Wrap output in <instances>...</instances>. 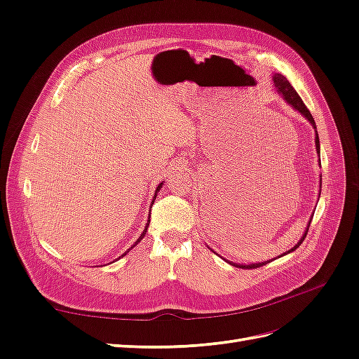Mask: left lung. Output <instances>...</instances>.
Segmentation results:
<instances>
[{
    "label": "left lung",
    "instance_id": "obj_1",
    "mask_svg": "<svg viewBox=\"0 0 359 359\" xmlns=\"http://www.w3.org/2000/svg\"><path fill=\"white\" fill-rule=\"evenodd\" d=\"M274 83H276V86H277V91L283 95V99L292 106V107H295V109L298 111V112H301L304 116H306L309 121L313 124V127L316 128V124H314V119H313V116H311V114H310V111L307 109V106L304 104V102H302V99L301 97L298 95V93L293 90V86L289 83V81L285 78L283 74H276L274 76ZM314 142H316V149H318V153L320 151V145H319V136H318V133H316V139H314ZM320 187H322V178H320ZM313 219V217H311ZM310 223H311V220L309 222V226H307V231H306V233L302 235V238L299 240V243L293 247L292 250H289L287 253H290V252H293V250H297L299 245H301V243L304 241V238L307 236V232H309V227H310ZM287 253H285V255H287ZM233 266H236V268H244V269H255V268H260V266H264V265H266V262H262V264H250V265H236V264H232Z\"/></svg>",
    "mask_w": 359,
    "mask_h": 359
}]
</instances>
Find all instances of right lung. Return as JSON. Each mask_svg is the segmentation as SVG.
<instances>
[{"label": "right lung", "instance_id": "right-lung-1", "mask_svg": "<svg viewBox=\"0 0 359 359\" xmlns=\"http://www.w3.org/2000/svg\"><path fill=\"white\" fill-rule=\"evenodd\" d=\"M161 184H163V182H161ZM161 184H160V186H158V187H157V190H156V193H157V191H158V190H160V187H161ZM156 196H157V194H156ZM153 202H154V201H153ZM148 226H149V220H148V223H147V226H145V231H144V232H142V235H140V236H139V240H137V241H136V243H135V244H133V247H135V245H136V244H137V243H139V241H142V238H144V236H145V233H147V231H148Z\"/></svg>", "mask_w": 359, "mask_h": 359}]
</instances>
